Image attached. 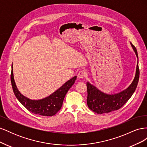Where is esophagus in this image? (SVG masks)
Wrapping results in <instances>:
<instances>
[{
    "label": "esophagus",
    "instance_id": "esophagus-1",
    "mask_svg": "<svg viewBox=\"0 0 147 147\" xmlns=\"http://www.w3.org/2000/svg\"><path fill=\"white\" fill-rule=\"evenodd\" d=\"M86 74V72L84 70H80L79 71L78 73V75H77V77L78 78H83L84 76H85Z\"/></svg>",
    "mask_w": 147,
    "mask_h": 147
}]
</instances>
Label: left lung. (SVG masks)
Listing matches in <instances>:
<instances>
[{
  "label": "left lung",
  "mask_w": 147,
  "mask_h": 147,
  "mask_svg": "<svg viewBox=\"0 0 147 147\" xmlns=\"http://www.w3.org/2000/svg\"><path fill=\"white\" fill-rule=\"evenodd\" d=\"M138 58V54L136 47L131 43ZM139 69L137 65L135 78L131 85L126 90L115 94H107L100 91L94 85L87 82V104L89 109L97 114L109 113L117 110L126 103L131 98L137 88L139 79Z\"/></svg>",
  "instance_id": "8db88e82"
}]
</instances>
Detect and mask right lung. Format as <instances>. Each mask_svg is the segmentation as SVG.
Instances as JSON below:
<instances>
[{
  "label": "right lung",
  "mask_w": 147,
  "mask_h": 147,
  "mask_svg": "<svg viewBox=\"0 0 147 147\" xmlns=\"http://www.w3.org/2000/svg\"><path fill=\"white\" fill-rule=\"evenodd\" d=\"M10 77L13 92L21 104L29 112L47 117L53 116L61 109L65 94L77 79V76L74 77L65 82L58 90L45 98L40 100H31L23 96L18 90L13 77V64Z\"/></svg>",
  "instance_id": "right-lung-1"
}]
</instances>
